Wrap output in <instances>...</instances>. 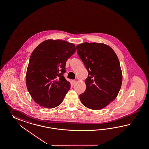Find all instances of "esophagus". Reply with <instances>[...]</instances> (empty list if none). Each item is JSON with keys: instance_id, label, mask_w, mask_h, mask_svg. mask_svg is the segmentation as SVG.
Instances as JSON below:
<instances>
[{"instance_id": "esophagus-1", "label": "esophagus", "mask_w": 149, "mask_h": 149, "mask_svg": "<svg viewBox=\"0 0 149 149\" xmlns=\"http://www.w3.org/2000/svg\"><path fill=\"white\" fill-rule=\"evenodd\" d=\"M72 83H73V84H75V83H76V81H75V80H72Z\"/></svg>"}]
</instances>
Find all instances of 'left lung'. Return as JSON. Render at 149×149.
<instances>
[{
	"label": "left lung",
	"mask_w": 149,
	"mask_h": 149,
	"mask_svg": "<svg viewBox=\"0 0 149 149\" xmlns=\"http://www.w3.org/2000/svg\"><path fill=\"white\" fill-rule=\"evenodd\" d=\"M76 49L88 72L80 101L89 109H103L116 98L121 87L118 57L111 48L102 43L84 42L77 45Z\"/></svg>",
	"instance_id": "obj_1"
}]
</instances>
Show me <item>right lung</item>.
<instances>
[{"mask_svg":"<svg viewBox=\"0 0 149 149\" xmlns=\"http://www.w3.org/2000/svg\"><path fill=\"white\" fill-rule=\"evenodd\" d=\"M75 45L65 40H45L31 55L26 86L33 100L47 108L61 103L70 88L65 80V63L75 52Z\"/></svg>","mask_w":149,"mask_h":149,"instance_id":"1","label":"right lung"}]
</instances>
